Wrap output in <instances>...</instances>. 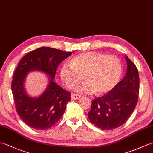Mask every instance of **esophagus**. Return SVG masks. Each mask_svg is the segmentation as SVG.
Wrapping results in <instances>:
<instances>
[{
	"instance_id": "obj_1",
	"label": "esophagus",
	"mask_w": 153,
	"mask_h": 153,
	"mask_svg": "<svg viewBox=\"0 0 153 153\" xmlns=\"http://www.w3.org/2000/svg\"><path fill=\"white\" fill-rule=\"evenodd\" d=\"M82 97V95H76V94H71V99H74V100H77L79 98Z\"/></svg>"
}]
</instances>
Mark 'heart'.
Here are the masks:
<instances>
[{
	"instance_id": "1",
	"label": "heart",
	"mask_w": 153,
	"mask_h": 153,
	"mask_svg": "<svg viewBox=\"0 0 153 153\" xmlns=\"http://www.w3.org/2000/svg\"><path fill=\"white\" fill-rule=\"evenodd\" d=\"M122 64L114 55L86 52L77 55L71 63H64L60 70L62 80L69 89H73L85 78L87 80L76 87L80 93L97 91L105 95L111 91L120 82Z\"/></svg>"
}]
</instances>
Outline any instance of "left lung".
Listing matches in <instances>:
<instances>
[{
	"mask_svg": "<svg viewBox=\"0 0 153 153\" xmlns=\"http://www.w3.org/2000/svg\"><path fill=\"white\" fill-rule=\"evenodd\" d=\"M127 71L111 91L93 100L88 113L90 122L99 129L110 130L124 123L137 105L139 91L137 68L126 55Z\"/></svg>",
	"mask_w": 153,
	"mask_h": 153,
	"instance_id": "obj_1",
	"label": "left lung"
}]
</instances>
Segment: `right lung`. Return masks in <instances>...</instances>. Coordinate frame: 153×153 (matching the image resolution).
I'll return each mask as SVG.
<instances>
[{"label":"right lung","mask_w":153,"mask_h":153,"mask_svg":"<svg viewBox=\"0 0 153 153\" xmlns=\"http://www.w3.org/2000/svg\"><path fill=\"white\" fill-rule=\"evenodd\" d=\"M71 54L43 47L31 51L19 62L12 82V91L17 113L30 128L45 130L62 117L71 100V93L58 85L54 77L58 65ZM33 71L43 72L50 78L46 89L37 97L29 96L24 86L28 73Z\"/></svg>","instance_id":"right-lung-1"}]
</instances>
